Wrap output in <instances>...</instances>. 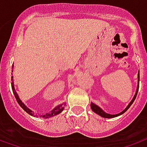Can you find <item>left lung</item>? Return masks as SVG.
Segmentation results:
<instances>
[{"label": "left lung", "mask_w": 147, "mask_h": 147, "mask_svg": "<svg viewBox=\"0 0 147 147\" xmlns=\"http://www.w3.org/2000/svg\"><path fill=\"white\" fill-rule=\"evenodd\" d=\"M138 87H139V71H138V86H137V89H136V91H135V94H134V97H133V98L131 99V102H129V104L127 106V107H126V108H125V109H124L123 111H121V112L119 113V114H115V115H111V114H107V113H106L105 111H104L102 109V108H100L98 106L96 105V104H95V103H94V102H91V110H92V111H94L95 113H96L97 115H100V116L102 117V118H106V119H111V118H115V117H117V116H119V115H123V113L126 112L127 110L130 108V107L132 105V103L134 102V99H135L136 96H137V94H138Z\"/></svg>", "instance_id": "8db88e82"}]
</instances>
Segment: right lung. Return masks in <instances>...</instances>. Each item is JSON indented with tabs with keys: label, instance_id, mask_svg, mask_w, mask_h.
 I'll return each mask as SVG.
<instances>
[{
	"label": "right lung",
	"instance_id": "add662e5",
	"mask_svg": "<svg viewBox=\"0 0 147 147\" xmlns=\"http://www.w3.org/2000/svg\"><path fill=\"white\" fill-rule=\"evenodd\" d=\"M11 80H12V89H13V94H14V96H15V98H16V101L17 102L19 103V105L23 108V110L24 111H26L28 114H29L30 115L32 116H34V117H41V118H44V119H49V118H51V117L53 116H56L57 115H59L60 113L62 112L64 109V106H65V102H63V103H61V104H59V105H57L55 107V108H53V109L50 111V112L48 113H45V114H36V113H35L33 111H32L31 109H29L28 107L27 106L25 105L24 103L22 101H21V99L19 97V95L17 94V92H16V89L14 88V80H13V76H12V79H11Z\"/></svg>",
	"mask_w": 147,
	"mask_h": 147
}]
</instances>
